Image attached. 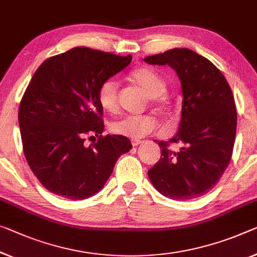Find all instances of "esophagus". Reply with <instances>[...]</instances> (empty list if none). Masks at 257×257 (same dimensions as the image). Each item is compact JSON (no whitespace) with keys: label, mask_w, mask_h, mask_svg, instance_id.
Returning <instances> with one entry per match:
<instances>
[{"label":"esophagus","mask_w":257,"mask_h":257,"mask_svg":"<svg viewBox=\"0 0 257 257\" xmlns=\"http://www.w3.org/2000/svg\"><path fill=\"white\" fill-rule=\"evenodd\" d=\"M141 140H138V139H131V144H132V146H134V147H136V146H138V145H140L141 144Z\"/></svg>","instance_id":"obj_1"}]
</instances>
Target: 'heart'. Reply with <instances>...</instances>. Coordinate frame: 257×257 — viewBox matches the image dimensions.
<instances>
[{
	"label": "heart",
	"mask_w": 257,
	"mask_h": 257,
	"mask_svg": "<svg viewBox=\"0 0 257 257\" xmlns=\"http://www.w3.org/2000/svg\"><path fill=\"white\" fill-rule=\"evenodd\" d=\"M130 79L134 84L139 85L154 104L164 106L167 102L164 93L167 84L156 71L149 68H139L130 73ZM98 103L108 112H116L118 110V84L113 79H106L100 85L97 90ZM157 126L156 118L152 115H128L113 120L110 124V131L116 136L125 138H142L147 136Z\"/></svg>",
	"instance_id": "heart-1"
}]
</instances>
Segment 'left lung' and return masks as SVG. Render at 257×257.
<instances>
[{"mask_svg":"<svg viewBox=\"0 0 257 257\" xmlns=\"http://www.w3.org/2000/svg\"><path fill=\"white\" fill-rule=\"evenodd\" d=\"M154 65H169L180 79L183 108L178 132L156 141L161 159L148 170L152 184L173 200H191L211 191L230 163L236 132L235 102L223 73L187 48L145 57ZM183 144L179 151L168 147Z\"/></svg>","mask_w":257,"mask_h":257,"instance_id":"1","label":"left lung"}]
</instances>
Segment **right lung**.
<instances>
[{"label":"right lung","mask_w":257,"mask_h":257,"mask_svg":"<svg viewBox=\"0 0 257 257\" xmlns=\"http://www.w3.org/2000/svg\"><path fill=\"white\" fill-rule=\"evenodd\" d=\"M131 55L76 47L49 57L35 71L19 104L23 151L31 170L49 192L82 200L100 191L121 154L131 151L127 138L103 137L97 90L125 69ZM95 134L98 141L84 145Z\"/></svg>","instance_id":"obj_1"}]
</instances>
